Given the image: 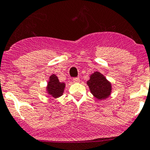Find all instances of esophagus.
Segmentation results:
<instances>
[{"instance_id":"esophagus-1","label":"esophagus","mask_w":150,"mask_h":150,"mask_svg":"<svg viewBox=\"0 0 150 150\" xmlns=\"http://www.w3.org/2000/svg\"><path fill=\"white\" fill-rule=\"evenodd\" d=\"M72 81H73L74 83H79L80 82V78H78V77H77V78H74Z\"/></svg>"}]
</instances>
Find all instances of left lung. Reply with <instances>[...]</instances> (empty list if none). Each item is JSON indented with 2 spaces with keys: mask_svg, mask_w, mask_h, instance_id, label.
Wrapping results in <instances>:
<instances>
[{
  "mask_svg": "<svg viewBox=\"0 0 150 150\" xmlns=\"http://www.w3.org/2000/svg\"><path fill=\"white\" fill-rule=\"evenodd\" d=\"M92 94L98 99L108 97L111 92V84L99 72H94L87 82Z\"/></svg>",
  "mask_w": 150,
  "mask_h": 150,
  "instance_id": "obj_1",
  "label": "left lung"
}]
</instances>
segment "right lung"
Here are the masks:
<instances>
[{
    "label": "right lung",
    "mask_w": 150,
    "mask_h": 150,
    "mask_svg": "<svg viewBox=\"0 0 150 150\" xmlns=\"http://www.w3.org/2000/svg\"><path fill=\"white\" fill-rule=\"evenodd\" d=\"M65 84L59 81L58 78L55 75H52L50 77V81L48 83V92L51 96L57 98L62 96L64 91Z\"/></svg>",
    "instance_id": "1"
}]
</instances>
